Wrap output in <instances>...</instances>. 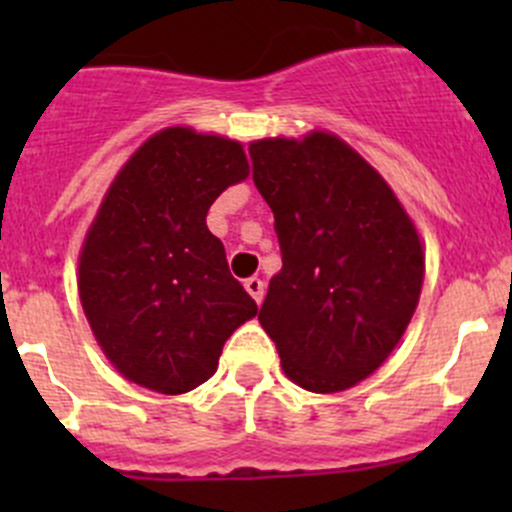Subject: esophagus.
<instances>
[{
    "mask_svg": "<svg viewBox=\"0 0 512 512\" xmlns=\"http://www.w3.org/2000/svg\"><path fill=\"white\" fill-rule=\"evenodd\" d=\"M245 289L252 294V299H255L257 304H260L262 297H265V282H262L260 277H247Z\"/></svg>",
    "mask_w": 512,
    "mask_h": 512,
    "instance_id": "34e87169",
    "label": "esophagus"
}]
</instances>
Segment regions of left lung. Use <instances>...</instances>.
Masks as SVG:
<instances>
[{
	"label": "left lung",
	"instance_id": "8db88e82",
	"mask_svg": "<svg viewBox=\"0 0 512 512\" xmlns=\"http://www.w3.org/2000/svg\"><path fill=\"white\" fill-rule=\"evenodd\" d=\"M252 180L275 213L282 270L260 322L294 384L332 394L374 374L409 327L421 240L394 190L344 141L250 143Z\"/></svg>",
	"mask_w": 512,
	"mask_h": 512
}]
</instances>
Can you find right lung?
<instances>
[{
	"mask_svg": "<svg viewBox=\"0 0 512 512\" xmlns=\"http://www.w3.org/2000/svg\"><path fill=\"white\" fill-rule=\"evenodd\" d=\"M247 175L237 141L165 128L108 188L81 250L79 294L103 354L128 381L158 394L195 389L257 314L205 225L215 198Z\"/></svg>",
	"mask_w": 512,
	"mask_h": 512,
	"instance_id": "1",
	"label": "right lung"
}]
</instances>
